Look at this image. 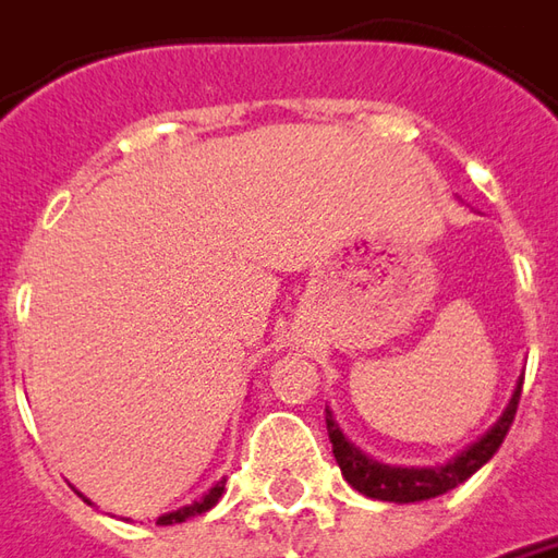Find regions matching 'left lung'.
Wrapping results in <instances>:
<instances>
[{
    "label": "left lung",
    "instance_id": "left-lung-1",
    "mask_svg": "<svg viewBox=\"0 0 558 558\" xmlns=\"http://www.w3.org/2000/svg\"><path fill=\"white\" fill-rule=\"evenodd\" d=\"M519 396H522V384L515 387L513 399H510V405L504 411V417L482 436L480 442L470 445L454 461L442 463V466H429V470L387 466V463H377L372 458H365L362 451H356L353 445L343 439V433L328 417V436H331V448H335V461H338L343 480L350 482L365 497L392 500V504H414V500L439 497L445 492H451V488H458L461 482H466L480 470L482 463H488L495 458V451L507 439L510 427H513Z\"/></svg>",
    "mask_w": 558,
    "mask_h": 558
}]
</instances>
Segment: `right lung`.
<instances>
[{
  "mask_svg": "<svg viewBox=\"0 0 558 558\" xmlns=\"http://www.w3.org/2000/svg\"><path fill=\"white\" fill-rule=\"evenodd\" d=\"M223 485H227V480H220L211 492L205 497H199V500H193L190 507H181V510H174V513H166V515H159L156 519V525H174V522H186L190 515H202V513H208L215 504L220 500V495H223Z\"/></svg>",
  "mask_w": 558,
  "mask_h": 558,
  "instance_id": "add662e5",
  "label": "right lung"
}]
</instances>
